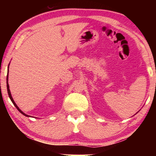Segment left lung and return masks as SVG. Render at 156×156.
I'll list each match as a JSON object with an SVG mask.
<instances>
[{"label":"left lung","instance_id":"1","mask_svg":"<svg viewBox=\"0 0 156 156\" xmlns=\"http://www.w3.org/2000/svg\"><path fill=\"white\" fill-rule=\"evenodd\" d=\"M138 112H139V111H138ZM138 112H137V113H138ZM137 113H136V114H137Z\"/></svg>","mask_w":156,"mask_h":156}]
</instances>
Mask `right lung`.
<instances>
[{
  "instance_id": "obj_1",
  "label": "right lung",
  "mask_w": 156,
  "mask_h": 156,
  "mask_svg": "<svg viewBox=\"0 0 156 156\" xmlns=\"http://www.w3.org/2000/svg\"><path fill=\"white\" fill-rule=\"evenodd\" d=\"M6 82H7V89H8V96H9V97H10V100H11V101L12 102V104H14V106H16V108L17 109H18L19 112H20L21 114H23L24 115V116H27V117H30V116H29V115H27V114H25L24 112H23L22 111H21L20 108H19V107L18 106H17V104H16V102L14 101V100H13V99H12V95H11V93H10V89H9V84H8V74H7V78H6Z\"/></svg>"
}]
</instances>
